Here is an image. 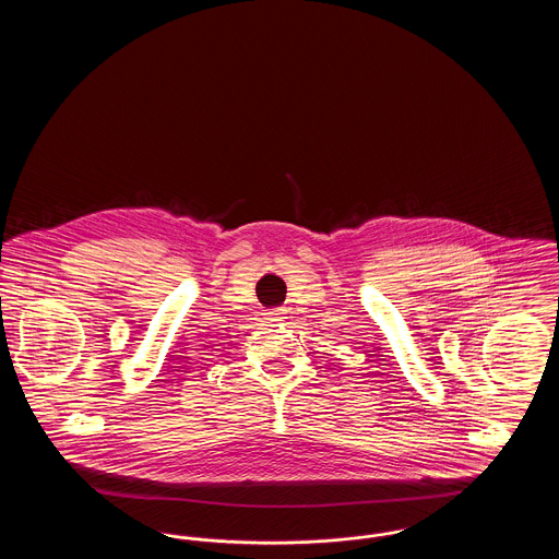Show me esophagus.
Listing matches in <instances>:
<instances>
[{
	"label": "esophagus",
	"mask_w": 559,
	"mask_h": 559,
	"mask_svg": "<svg viewBox=\"0 0 559 559\" xmlns=\"http://www.w3.org/2000/svg\"><path fill=\"white\" fill-rule=\"evenodd\" d=\"M285 319H287V317H285V312H283V310H270V312H266V320L267 322H272V324L283 322Z\"/></svg>",
	"instance_id": "esophagus-1"
}]
</instances>
